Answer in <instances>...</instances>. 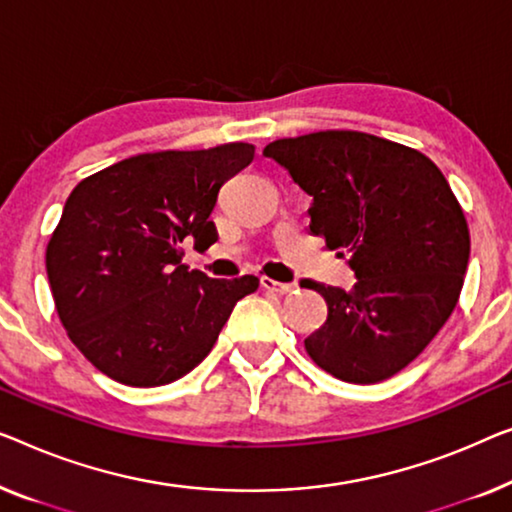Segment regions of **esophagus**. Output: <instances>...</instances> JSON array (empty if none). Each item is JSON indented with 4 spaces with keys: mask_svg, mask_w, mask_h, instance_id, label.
<instances>
[{
    "mask_svg": "<svg viewBox=\"0 0 512 512\" xmlns=\"http://www.w3.org/2000/svg\"><path fill=\"white\" fill-rule=\"evenodd\" d=\"M261 286L265 288V291H270V293H277V295H288V293H293V284H281V281H274V279H270V277H261Z\"/></svg>",
    "mask_w": 512,
    "mask_h": 512,
    "instance_id": "34e87169",
    "label": "esophagus"
}]
</instances>
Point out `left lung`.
I'll return each mask as SVG.
<instances>
[{
  "label": "left lung",
  "instance_id": "obj_1",
  "mask_svg": "<svg viewBox=\"0 0 512 512\" xmlns=\"http://www.w3.org/2000/svg\"><path fill=\"white\" fill-rule=\"evenodd\" d=\"M314 198L309 231L348 254L351 291L305 281L328 321L309 358L348 383H379L418 358L459 300L469 226L446 177L413 147L362 131H316L265 145Z\"/></svg>",
  "mask_w": 512,
  "mask_h": 512
}]
</instances>
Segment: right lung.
Returning a JSON list of instances; mask_svg holds the SVG:
<instances>
[{
    "label": "right lung",
    "mask_w": 512,
    "mask_h": 512,
    "mask_svg": "<svg viewBox=\"0 0 512 512\" xmlns=\"http://www.w3.org/2000/svg\"><path fill=\"white\" fill-rule=\"evenodd\" d=\"M254 145L129 157L85 177L66 198L46 249L59 321L92 365L133 388L166 385L212 351L235 302L258 279H210L182 263V242L217 240L219 189Z\"/></svg>",
    "instance_id": "obj_1"
}]
</instances>
